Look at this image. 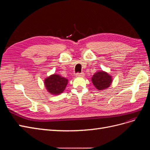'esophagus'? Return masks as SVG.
I'll use <instances>...</instances> for the list:
<instances>
[{"instance_id": "obj_1", "label": "esophagus", "mask_w": 150, "mask_h": 150, "mask_svg": "<svg viewBox=\"0 0 150 150\" xmlns=\"http://www.w3.org/2000/svg\"><path fill=\"white\" fill-rule=\"evenodd\" d=\"M84 74L83 73V72H81V73H79V72H77V73L76 74V77H83L84 76Z\"/></svg>"}]
</instances>
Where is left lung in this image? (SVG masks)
Here are the masks:
<instances>
[{"instance_id": "8db88e82", "label": "left lung", "mask_w": 150, "mask_h": 150, "mask_svg": "<svg viewBox=\"0 0 150 150\" xmlns=\"http://www.w3.org/2000/svg\"><path fill=\"white\" fill-rule=\"evenodd\" d=\"M92 81L94 86L99 90L108 88L112 82L111 76L104 71L98 72L93 75Z\"/></svg>"}]
</instances>
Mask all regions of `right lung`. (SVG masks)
<instances>
[{
	"label": "right lung",
	"mask_w": 150,
	"mask_h": 150,
	"mask_svg": "<svg viewBox=\"0 0 150 150\" xmlns=\"http://www.w3.org/2000/svg\"><path fill=\"white\" fill-rule=\"evenodd\" d=\"M67 79L59 75L54 74L45 80V86L48 92L52 94H59L63 92L67 84Z\"/></svg>",
	"instance_id": "right-lung-1"
}]
</instances>
